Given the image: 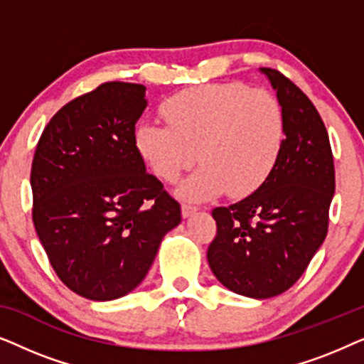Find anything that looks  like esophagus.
<instances>
[{
  "mask_svg": "<svg viewBox=\"0 0 364 364\" xmlns=\"http://www.w3.org/2000/svg\"><path fill=\"white\" fill-rule=\"evenodd\" d=\"M197 212H198L197 207L188 205V203H183V205H182V217H183V218H188V217L196 215Z\"/></svg>",
  "mask_w": 364,
  "mask_h": 364,
  "instance_id": "34e87169",
  "label": "esophagus"
}]
</instances>
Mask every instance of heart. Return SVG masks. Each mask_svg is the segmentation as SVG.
<instances>
[{
	"label": "heart",
	"instance_id": "obj_1",
	"mask_svg": "<svg viewBox=\"0 0 364 364\" xmlns=\"http://www.w3.org/2000/svg\"><path fill=\"white\" fill-rule=\"evenodd\" d=\"M166 124L144 122L134 142L154 173L176 182L198 161L202 166L178 187L191 200H205L227 188L232 197L255 192L283 149L285 117L277 97L238 82L205 84L168 97Z\"/></svg>",
	"mask_w": 364,
	"mask_h": 364
}]
</instances>
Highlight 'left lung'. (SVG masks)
<instances>
[{"label": "left lung", "instance_id": "obj_1", "mask_svg": "<svg viewBox=\"0 0 364 364\" xmlns=\"http://www.w3.org/2000/svg\"><path fill=\"white\" fill-rule=\"evenodd\" d=\"M260 73L285 117L283 149L255 192L212 212L217 235L207 260L228 290L265 300L295 285L325 240L335 167L326 127L310 99L275 69Z\"/></svg>", "mask_w": 364, "mask_h": 364}]
</instances>
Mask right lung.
Listing matches in <instances>:
<instances>
[{"instance_id":"1","label":"right lung","mask_w":364,"mask_h":364,"mask_svg":"<svg viewBox=\"0 0 364 364\" xmlns=\"http://www.w3.org/2000/svg\"><path fill=\"white\" fill-rule=\"evenodd\" d=\"M146 107L142 84H101L54 114L34 152V228L59 280L87 300L141 285L182 220L134 142Z\"/></svg>"}]
</instances>
